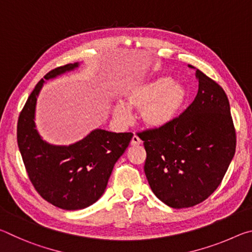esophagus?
I'll return each mask as SVG.
<instances>
[{"label": "esophagus", "instance_id": "obj_1", "mask_svg": "<svg viewBox=\"0 0 252 252\" xmlns=\"http://www.w3.org/2000/svg\"><path fill=\"white\" fill-rule=\"evenodd\" d=\"M142 143V141H141V139L139 138L138 135L136 134H134L133 136H132V140H131V146H140V144Z\"/></svg>", "mask_w": 252, "mask_h": 252}]
</instances>
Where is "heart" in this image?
Masks as SVG:
<instances>
[{
  "label": "heart",
  "instance_id": "1",
  "mask_svg": "<svg viewBox=\"0 0 252 252\" xmlns=\"http://www.w3.org/2000/svg\"><path fill=\"white\" fill-rule=\"evenodd\" d=\"M188 100L187 89L170 76L148 80L126 92V102L118 101L113 114L122 125L132 120L131 108L140 109L141 120L150 127H162L173 121Z\"/></svg>",
  "mask_w": 252,
  "mask_h": 252
}]
</instances>
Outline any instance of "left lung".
<instances>
[{
	"label": "left lung",
	"instance_id": "1",
	"mask_svg": "<svg viewBox=\"0 0 252 252\" xmlns=\"http://www.w3.org/2000/svg\"><path fill=\"white\" fill-rule=\"evenodd\" d=\"M194 101L165 126L139 133L147 151L144 172L153 193L167 206L193 207L222 181L236 152V130L227 94L195 70Z\"/></svg>",
	"mask_w": 252,
	"mask_h": 252
}]
</instances>
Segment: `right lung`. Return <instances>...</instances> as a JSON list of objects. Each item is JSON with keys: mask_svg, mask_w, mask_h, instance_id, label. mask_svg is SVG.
Here are the masks:
<instances>
[{"mask_svg": "<svg viewBox=\"0 0 252 252\" xmlns=\"http://www.w3.org/2000/svg\"><path fill=\"white\" fill-rule=\"evenodd\" d=\"M57 67L44 75L30 94L18 121V146L30 180L42 198L64 210H79L104 193L114 164L129 146L131 132L95 129L70 146L44 141L35 126V108L44 81L79 67Z\"/></svg>", "mask_w": 252, "mask_h": 252, "instance_id": "right-lung-1", "label": "right lung"}]
</instances>
